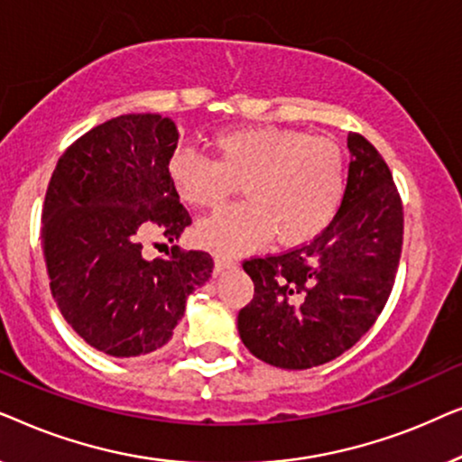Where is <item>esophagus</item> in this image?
I'll return each mask as SVG.
<instances>
[{"mask_svg":"<svg viewBox=\"0 0 462 462\" xmlns=\"http://www.w3.org/2000/svg\"><path fill=\"white\" fill-rule=\"evenodd\" d=\"M231 267H236V261H233L231 256H223V254L214 256V273H223L225 269H231Z\"/></svg>","mask_w":462,"mask_h":462,"instance_id":"esophagus-1","label":"esophagus"}]
</instances>
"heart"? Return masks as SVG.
Masks as SVG:
<instances>
[{
  "label": "heart",
  "instance_id": "b5f03b06",
  "mask_svg": "<svg viewBox=\"0 0 462 462\" xmlns=\"http://www.w3.org/2000/svg\"><path fill=\"white\" fill-rule=\"evenodd\" d=\"M214 162L176 151L168 179L182 204L214 210L242 185L245 204L226 208L195 226L199 245L239 254L273 236L280 245L318 237L345 195V155L332 138L258 125L212 136Z\"/></svg>",
  "mask_w": 462,
  "mask_h": 462
}]
</instances>
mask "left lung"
<instances>
[{
    "label": "left lung",
    "instance_id": "left-lung-1",
    "mask_svg": "<svg viewBox=\"0 0 462 462\" xmlns=\"http://www.w3.org/2000/svg\"><path fill=\"white\" fill-rule=\"evenodd\" d=\"M349 179L332 223L313 242L244 261L254 296L237 315L252 356L277 368L332 362L374 326L395 283L403 206L374 144L346 138Z\"/></svg>",
    "mask_w": 462,
    "mask_h": 462
}]
</instances>
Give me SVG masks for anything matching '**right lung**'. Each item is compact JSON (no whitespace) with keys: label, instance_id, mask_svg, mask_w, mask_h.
I'll return each mask as SVG.
<instances>
[{"label":"right lung","instance_id":"obj_1","mask_svg":"<svg viewBox=\"0 0 462 462\" xmlns=\"http://www.w3.org/2000/svg\"><path fill=\"white\" fill-rule=\"evenodd\" d=\"M179 130L157 113L113 117L67 147L50 179L42 252L67 324L94 349L136 357L160 349L212 256L172 245L147 261L144 239L168 242L191 225L168 179Z\"/></svg>","mask_w":462,"mask_h":462}]
</instances>
